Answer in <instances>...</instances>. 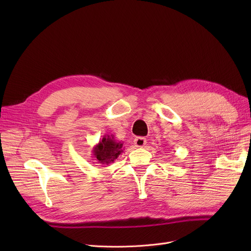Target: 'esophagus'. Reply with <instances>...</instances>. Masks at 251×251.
I'll return each instance as SVG.
<instances>
[{"mask_svg":"<svg viewBox=\"0 0 251 251\" xmlns=\"http://www.w3.org/2000/svg\"><path fill=\"white\" fill-rule=\"evenodd\" d=\"M134 144L136 148H143L147 144V140H146V138L139 136L134 139Z\"/></svg>","mask_w":251,"mask_h":251,"instance_id":"obj_1","label":"esophagus"}]
</instances>
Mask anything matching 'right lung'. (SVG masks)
Here are the masks:
<instances>
[{"label":"right lung","instance_id":"add662e5","mask_svg":"<svg viewBox=\"0 0 251 251\" xmlns=\"http://www.w3.org/2000/svg\"><path fill=\"white\" fill-rule=\"evenodd\" d=\"M91 152L99 164L109 165L114 163L118 156L123 152V143L121 141H117L113 134H105L94 147Z\"/></svg>","mask_w":251,"mask_h":251}]
</instances>
